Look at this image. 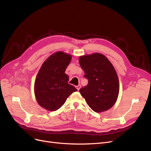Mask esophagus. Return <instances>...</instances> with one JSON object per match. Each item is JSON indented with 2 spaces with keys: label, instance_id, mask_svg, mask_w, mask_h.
<instances>
[{
  "label": "esophagus",
  "instance_id": "1",
  "mask_svg": "<svg viewBox=\"0 0 151 151\" xmlns=\"http://www.w3.org/2000/svg\"><path fill=\"white\" fill-rule=\"evenodd\" d=\"M81 85H78V86H76V88H77V89L78 90V91H79V89H81Z\"/></svg>",
  "mask_w": 151,
  "mask_h": 151
}]
</instances>
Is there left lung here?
<instances>
[{
  "label": "left lung",
  "mask_w": 151,
  "mask_h": 151,
  "mask_svg": "<svg viewBox=\"0 0 151 151\" xmlns=\"http://www.w3.org/2000/svg\"><path fill=\"white\" fill-rule=\"evenodd\" d=\"M79 63L88 84L79 92L95 112L111 108L119 93V81L115 68L103 54L96 53L81 56Z\"/></svg>",
  "instance_id": "obj_1"
}]
</instances>
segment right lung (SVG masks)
<instances>
[{
    "label": "right lung",
    "mask_w": 151,
    "mask_h": 151,
    "mask_svg": "<svg viewBox=\"0 0 151 151\" xmlns=\"http://www.w3.org/2000/svg\"><path fill=\"white\" fill-rule=\"evenodd\" d=\"M71 55L58 52L50 56L41 67L35 83V94L38 103L48 111H56L67 98L77 91L68 83V76L65 74L71 61Z\"/></svg>",
    "instance_id": "add662e5"
}]
</instances>
